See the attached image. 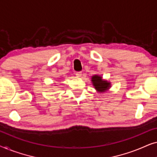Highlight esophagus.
Segmentation results:
<instances>
[{
  "label": "esophagus",
  "mask_w": 157,
  "mask_h": 157,
  "mask_svg": "<svg viewBox=\"0 0 157 157\" xmlns=\"http://www.w3.org/2000/svg\"><path fill=\"white\" fill-rule=\"evenodd\" d=\"M81 75H82V72L79 71V72H76V76L77 77H81Z\"/></svg>",
  "instance_id": "34e87169"
}]
</instances>
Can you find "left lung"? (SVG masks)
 <instances>
[{"mask_svg":"<svg viewBox=\"0 0 157 157\" xmlns=\"http://www.w3.org/2000/svg\"><path fill=\"white\" fill-rule=\"evenodd\" d=\"M91 81L96 91L100 93L106 92L111 87V83L108 81L102 79V77L98 75H94L92 76Z\"/></svg>","mask_w":157,"mask_h":157,"instance_id":"8db88e82","label":"left lung"}]
</instances>
